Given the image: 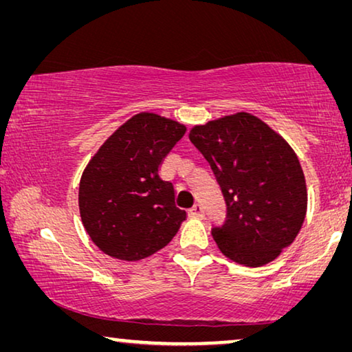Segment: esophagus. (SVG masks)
I'll use <instances>...</instances> for the list:
<instances>
[{
	"mask_svg": "<svg viewBox=\"0 0 352 352\" xmlns=\"http://www.w3.org/2000/svg\"><path fill=\"white\" fill-rule=\"evenodd\" d=\"M189 216L190 217H204V206H201L200 204H195L189 210Z\"/></svg>",
	"mask_w": 352,
	"mask_h": 352,
	"instance_id": "esophagus-1",
	"label": "esophagus"
}]
</instances>
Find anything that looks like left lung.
<instances>
[{
    "label": "left lung",
    "mask_w": 352,
    "mask_h": 352,
    "mask_svg": "<svg viewBox=\"0 0 352 352\" xmlns=\"http://www.w3.org/2000/svg\"><path fill=\"white\" fill-rule=\"evenodd\" d=\"M189 140L210 163L226 204L212 237L226 258L247 267L276 259L300 233L306 178L294 148L250 113L194 126Z\"/></svg>",
    "instance_id": "obj_1"
}]
</instances>
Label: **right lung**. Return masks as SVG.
Returning a JSON list of instances; mask_svg holds the SVG:
<instances>
[{"label": "right lung", "mask_w": 352, "mask_h": 352, "mask_svg": "<svg viewBox=\"0 0 352 352\" xmlns=\"http://www.w3.org/2000/svg\"><path fill=\"white\" fill-rule=\"evenodd\" d=\"M186 127L142 111L107 140L79 184L82 223L105 254L140 261L164 248L186 211L175 206L174 184L160 178V164Z\"/></svg>", "instance_id": "1"}]
</instances>
